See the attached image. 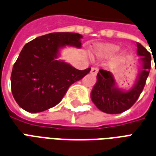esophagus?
Returning a JSON list of instances; mask_svg holds the SVG:
<instances>
[{
  "label": "esophagus",
  "mask_w": 156,
  "mask_h": 156,
  "mask_svg": "<svg viewBox=\"0 0 156 156\" xmlns=\"http://www.w3.org/2000/svg\"><path fill=\"white\" fill-rule=\"evenodd\" d=\"M98 68H91V71H90V73H91L92 75H96V74H97V73H98Z\"/></svg>",
  "instance_id": "obj_1"
}]
</instances>
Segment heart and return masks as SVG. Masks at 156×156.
<instances>
[{"label":"heart","mask_w":156,"mask_h":156,"mask_svg":"<svg viewBox=\"0 0 156 156\" xmlns=\"http://www.w3.org/2000/svg\"><path fill=\"white\" fill-rule=\"evenodd\" d=\"M120 50V47L114 43H99L94 48V53L97 57L105 58L117 53Z\"/></svg>","instance_id":"b5f03b06"}]
</instances>
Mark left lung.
<instances>
[{
    "label": "left lung",
    "instance_id": "left-lung-1",
    "mask_svg": "<svg viewBox=\"0 0 156 156\" xmlns=\"http://www.w3.org/2000/svg\"><path fill=\"white\" fill-rule=\"evenodd\" d=\"M138 62L140 68L133 87L123 89L118 86L115 76L110 72L100 69L97 82L91 92V99L96 107L106 114H120L130 108L140 95L151 70V56L145 48L137 42Z\"/></svg>",
    "mask_w": 156,
    "mask_h": 156
}]
</instances>
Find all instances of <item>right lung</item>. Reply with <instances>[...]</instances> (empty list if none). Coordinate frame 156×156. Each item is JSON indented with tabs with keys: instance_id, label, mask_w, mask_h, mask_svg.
<instances>
[{
	"instance_id": "1",
	"label": "right lung",
	"mask_w": 156,
	"mask_h": 156,
	"mask_svg": "<svg viewBox=\"0 0 156 156\" xmlns=\"http://www.w3.org/2000/svg\"><path fill=\"white\" fill-rule=\"evenodd\" d=\"M82 38L81 34L74 32H54L23 47L11 76L12 95L21 108L38 113L54 107L70 85L90 72V68L78 70L58 59L62 48H81Z\"/></svg>"
}]
</instances>
